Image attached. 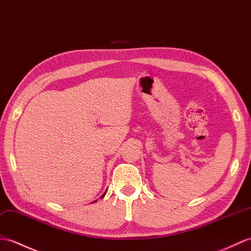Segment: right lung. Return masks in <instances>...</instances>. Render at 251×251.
<instances>
[{
	"mask_svg": "<svg viewBox=\"0 0 251 251\" xmlns=\"http://www.w3.org/2000/svg\"><path fill=\"white\" fill-rule=\"evenodd\" d=\"M106 192H107V191H106ZM103 196H104V195H102V196H101V197H100V198H103ZM95 202H96V201H95Z\"/></svg>",
	"mask_w": 251,
	"mask_h": 251,
	"instance_id": "add662e5",
	"label": "right lung"
}]
</instances>
